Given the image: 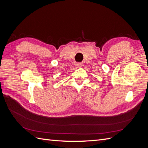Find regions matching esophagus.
<instances>
[{"mask_svg": "<svg viewBox=\"0 0 148 148\" xmlns=\"http://www.w3.org/2000/svg\"><path fill=\"white\" fill-rule=\"evenodd\" d=\"M82 63H76L75 64V66L77 67V68H80L82 66Z\"/></svg>", "mask_w": 148, "mask_h": 148, "instance_id": "obj_1", "label": "esophagus"}]
</instances>
